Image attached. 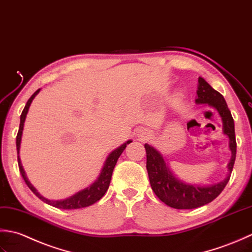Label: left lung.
<instances>
[{"instance_id":"1","label":"left lung","mask_w":252,"mask_h":252,"mask_svg":"<svg viewBox=\"0 0 252 252\" xmlns=\"http://www.w3.org/2000/svg\"><path fill=\"white\" fill-rule=\"evenodd\" d=\"M198 97L196 103L209 104L218 111L222 117L224 133L229 138V149L232 151V158L228 164L229 174L232 173L236 158V143L235 126L233 116L225 102L224 96L214 90L207 81L199 77V86L197 91ZM147 152V171L150 179L152 190L162 202L174 209H196L208 204L217 198L226 186L230 176L220 184L209 187L194 186L185 184L173 176L164 162L162 156L155 148L145 145Z\"/></svg>"}]
</instances>
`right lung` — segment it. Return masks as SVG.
Returning <instances> with one entry per match:
<instances>
[{"label":"right lung","mask_w":252,"mask_h":252,"mask_svg":"<svg viewBox=\"0 0 252 252\" xmlns=\"http://www.w3.org/2000/svg\"><path fill=\"white\" fill-rule=\"evenodd\" d=\"M40 91V89H38L37 91L34 92V94L29 97V100L27 101V103H26L24 110L22 112V115H20V124H19V129L17 132V137H16V148H17V160H18V167H19V172L22 174V176L24 178L25 183L27 184V186L29 187L30 190H32L35 196H37L39 199L42 200L43 202L48 203L50 205H52V207L55 208H59V209H64V210H71V209H80V208H86V207H89V205L95 203L96 201H99V200L104 196L105 192L107 189H109L110 186V183H111V178H112V173H113V169H114L115 164L119 160L120 156L123 153V151L125 150L126 146L128 143H130L131 141H127L124 145L121 146L119 149H116L115 151H113L111 155L107 158V160L104 164V167L102 169L101 172V175L100 177L97 178V181L94 184L91 185L89 188L85 189L83 191H79L78 193H76L75 196L70 197L68 199H65V200H58V201H55V200H48L43 198L41 194H39V192L35 190V188L32 186L30 182L28 181V178L26 177V174L25 171L23 168L22 163H20V158H19V148H20V140H22V135H23V129H24V123L26 120V115H27L28 110H29V106L32 104V102L33 100V97L37 95L38 92Z\"/></svg>","instance_id":"1"}]
</instances>
